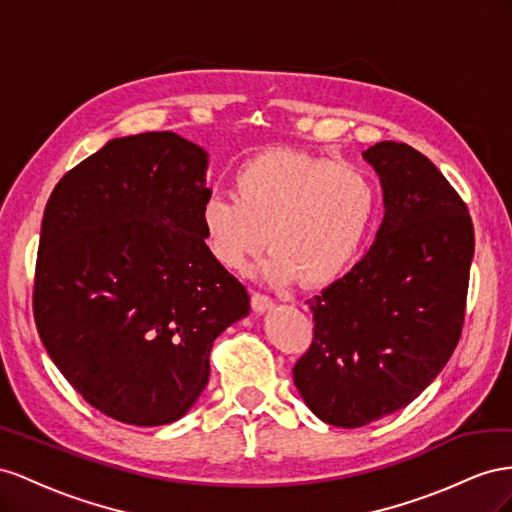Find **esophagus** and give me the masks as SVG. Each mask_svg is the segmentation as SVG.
I'll return each instance as SVG.
<instances>
[{
  "instance_id": "obj_1",
  "label": "esophagus",
  "mask_w": 512,
  "mask_h": 512,
  "mask_svg": "<svg viewBox=\"0 0 512 512\" xmlns=\"http://www.w3.org/2000/svg\"><path fill=\"white\" fill-rule=\"evenodd\" d=\"M272 298L270 296H266V294H261V291H253L251 294V306L255 311H268V309H272Z\"/></svg>"
}]
</instances>
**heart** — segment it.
<instances>
[{
  "mask_svg": "<svg viewBox=\"0 0 512 512\" xmlns=\"http://www.w3.org/2000/svg\"><path fill=\"white\" fill-rule=\"evenodd\" d=\"M236 197L210 193L199 208L203 240L218 266L240 270L264 251L274 283L324 287L352 264L373 225L377 184L367 167L276 148L233 175Z\"/></svg>",
  "mask_w": 512,
  "mask_h": 512,
  "instance_id": "heart-1",
  "label": "heart"
}]
</instances>
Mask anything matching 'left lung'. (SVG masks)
<instances>
[{"label":"left lung","mask_w":512,"mask_h":512,"mask_svg":"<svg viewBox=\"0 0 512 512\" xmlns=\"http://www.w3.org/2000/svg\"><path fill=\"white\" fill-rule=\"evenodd\" d=\"M382 178L386 214L358 264L306 300L313 341L294 364L311 412L358 429L410 405L461 339L474 255L465 201L412 145L362 154Z\"/></svg>","instance_id":"obj_1"}]
</instances>
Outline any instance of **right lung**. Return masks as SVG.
I'll return each mask as SVG.
<instances>
[{"label": "right lung", "instance_id": "add662e5", "mask_svg": "<svg viewBox=\"0 0 512 512\" xmlns=\"http://www.w3.org/2000/svg\"><path fill=\"white\" fill-rule=\"evenodd\" d=\"M206 167L169 130L113 139L57 182L42 216L40 339L68 384L126 425L191 410L214 339L248 313L246 287L203 240Z\"/></svg>", "mask_w": 512, "mask_h": 512}]
</instances>
